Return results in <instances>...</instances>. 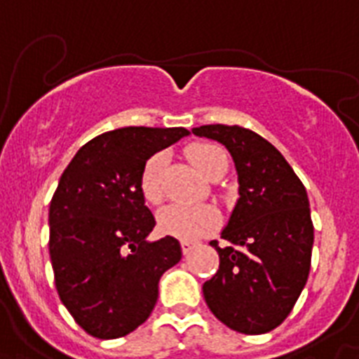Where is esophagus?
Segmentation results:
<instances>
[{
  "instance_id": "1",
  "label": "esophagus",
  "mask_w": 359,
  "mask_h": 359,
  "mask_svg": "<svg viewBox=\"0 0 359 359\" xmlns=\"http://www.w3.org/2000/svg\"><path fill=\"white\" fill-rule=\"evenodd\" d=\"M180 245H182V253L188 255L189 251H191V249L197 245V242H191V240H182V242H180Z\"/></svg>"
}]
</instances>
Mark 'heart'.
<instances>
[{"mask_svg":"<svg viewBox=\"0 0 359 359\" xmlns=\"http://www.w3.org/2000/svg\"><path fill=\"white\" fill-rule=\"evenodd\" d=\"M188 158L198 173L210 179L218 166L227 164L224 151L218 146L198 142L188 148ZM164 164L166 155L155 154L144 162L141 171V193L148 204H158L164 197ZM217 224V215L205 205H179L171 204L162 208L157 215V226L162 235L175 236L180 240H197L208 235Z\"/></svg>","mask_w":359,"mask_h":359,"instance_id":"obj_1","label":"heart"}]
</instances>
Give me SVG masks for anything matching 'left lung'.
Wrapping results in <instances>:
<instances>
[{
    "mask_svg": "<svg viewBox=\"0 0 359 359\" xmlns=\"http://www.w3.org/2000/svg\"><path fill=\"white\" fill-rule=\"evenodd\" d=\"M195 135L220 142L238 175V201L215 276L202 285L211 313L242 334L276 329L294 307L311 269L314 227L302 180L278 149L242 126L205 124Z\"/></svg>",
    "mask_w": 359,
    "mask_h": 359,
    "instance_id": "8db88e82",
    "label": "left lung"
}]
</instances>
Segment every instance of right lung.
Here are the masks:
<instances>
[{"label": "right lung", "mask_w": 359, "mask_h": 359, "mask_svg": "<svg viewBox=\"0 0 359 359\" xmlns=\"http://www.w3.org/2000/svg\"><path fill=\"white\" fill-rule=\"evenodd\" d=\"M189 135L186 128L128 126L72 158L50 202V260L59 298L99 339L130 334L158 298V280L182 258L179 240L149 242L155 218L141 193L144 162Z\"/></svg>", "instance_id": "1"}]
</instances>
